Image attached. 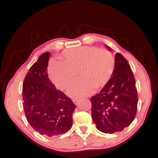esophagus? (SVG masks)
<instances>
[{"label":"esophagus","mask_w":158,"mask_h":158,"mask_svg":"<svg viewBox=\"0 0 158 158\" xmlns=\"http://www.w3.org/2000/svg\"><path fill=\"white\" fill-rule=\"evenodd\" d=\"M73 102L75 104V105H78V102H79V100H76V99L73 100Z\"/></svg>","instance_id":"1"}]
</instances>
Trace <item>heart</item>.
Instances as JSON below:
<instances>
[{
	"instance_id": "obj_1",
	"label": "heart",
	"mask_w": 158,
	"mask_h": 158,
	"mask_svg": "<svg viewBox=\"0 0 158 158\" xmlns=\"http://www.w3.org/2000/svg\"><path fill=\"white\" fill-rule=\"evenodd\" d=\"M61 62H54L49 68V77L56 87L66 90L76 80H80L67 92L71 98L90 96L96 89L105 86L114 72L115 60L112 53L105 49L81 47L65 50Z\"/></svg>"
}]
</instances>
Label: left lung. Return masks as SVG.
I'll return each mask as SVG.
<instances>
[{
	"instance_id": "obj_1",
	"label": "left lung",
	"mask_w": 158,
	"mask_h": 158,
	"mask_svg": "<svg viewBox=\"0 0 158 158\" xmlns=\"http://www.w3.org/2000/svg\"><path fill=\"white\" fill-rule=\"evenodd\" d=\"M111 52V48L106 45ZM91 116L97 129L105 133L122 131L134 120L138 105L135 82L127 60L115 56L111 78L99 94L91 98Z\"/></svg>"
}]
</instances>
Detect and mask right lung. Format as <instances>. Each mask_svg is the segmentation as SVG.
<instances>
[{
    "instance_id": "add662e5",
    "label": "right lung",
    "mask_w": 158,
    "mask_h": 158,
    "mask_svg": "<svg viewBox=\"0 0 158 158\" xmlns=\"http://www.w3.org/2000/svg\"><path fill=\"white\" fill-rule=\"evenodd\" d=\"M49 57V52L43 53L30 67L24 80L22 94L29 124L40 135L52 137L71 129L76 106L50 81L47 70Z\"/></svg>"
}]
</instances>
